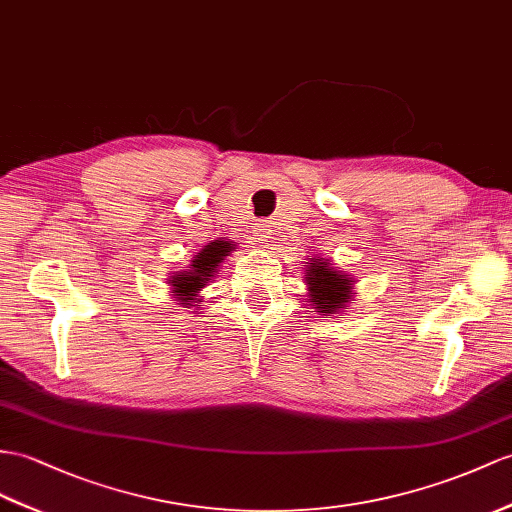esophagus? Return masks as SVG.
<instances>
[{"label":"esophagus","mask_w":512,"mask_h":512,"mask_svg":"<svg viewBox=\"0 0 512 512\" xmlns=\"http://www.w3.org/2000/svg\"><path fill=\"white\" fill-rule=\"evenodd\" d=\"M252 239H254L256 243H267V241L271 239V228L267 226V223H256Z\"/></svg>","instance_id":"obj_1"}]
</instances>
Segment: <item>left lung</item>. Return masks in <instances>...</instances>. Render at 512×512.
I'll list each match as a JSON object with an SVG mask.
<instances>
[{"label":"left lung","instance_id":"left-lung-1","mask_svg":"<svg viewBox=\"0 0 512 512\" xmlns=\"http://www.w3.org/2000/svg\"><path fill=\"white\" fill-rule=\"evenodd\" d=\"M306 289L310 306L315 313L326 317L343 313V308L354 304V278L345 271L332 267V260L315 256L304 265Z\"/></svg>","mask_w":512,"mask_h":512}]
</instances>
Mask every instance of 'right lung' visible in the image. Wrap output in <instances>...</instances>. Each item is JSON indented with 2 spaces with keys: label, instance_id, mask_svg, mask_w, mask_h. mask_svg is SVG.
<instances>
[{
  "label": "right lung",
  "instance_id": "right-lung-1",
  "mask_svg": "<svg viewBox=\"0 0 512 512\" xmlns=\"http://www.w3.org/2000/svg\"><path fill=\"white\" fill-rule=\"evenodd\" d=\"M232 252H236V247L232 241H210L204 245L199 252L193 256L191 265L186 269H180L169 276V289L171 295L176 297V302L184 308H197L199 302H202V289L213 282V278L219 273L221 263L226 260Z\"/></svg>",
  "mask_w": 512,
  "mask_h": 512
}]
</instances>
